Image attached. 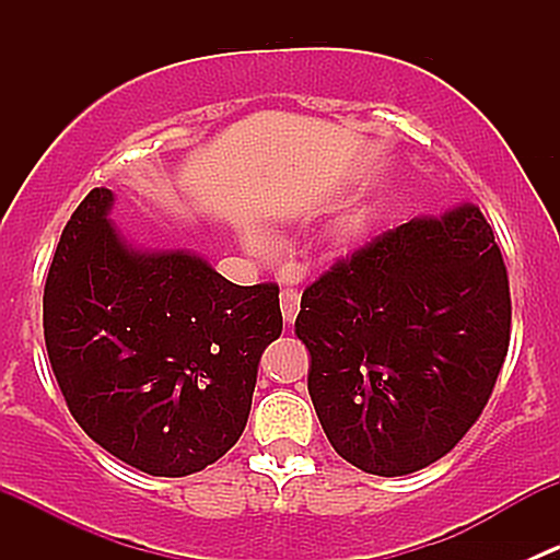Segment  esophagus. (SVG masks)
<instances>
[{
	"instance_id": "34e87169",
	"label": "esophagus",
	"mask_w": 560,
	"mask_h": 560,
	"mask_svg": "<svg viewBox=\"0 0 560 560\" xmlns=\"http://www.w3.org/2000/svg\"><path fill=\"white\" fill-rule=\"evenodd\" d=\"M298 308H301V295H298V290L281 292V314H284L287 325H292V322H295Z\"/></svg>"
}]
</instances>
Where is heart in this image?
Listing matches in <instances>:
<instances>
[{"instance_id": "heart-1", "label": "heart", "mask_w": 560, "mask_h": 560, "mask_svg": "<svg viewBox=\"0 0 560 560\" xmlns=\"http://www.w3.org/2000/svg\"><path fill=\"white\" fill-rule=\"evenodd\" d=\"M248 241H252V246H257V248H268L270 246V235L265 233V230H259V228H254L252 233H248Z\"/></svg>"}]
</instances>
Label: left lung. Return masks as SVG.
Returning <instances> with one entry per match:
<instances>
[{
  "label": "left lung",
  "instance_id": "obj_1",
  "mask_svg": "<svg viewBox=\"0 0 560 560\" xmlns=\"http://www.w3.org/2000/svg\"><path fill=\"white\" fill-rule=\"evenodd\" d=\"M510 322L504 259L474 202L409 219L338 259L295 319L327 442L376 477L436 463L482 415Z\"/></svg>",
  "mask_w": 560,
  "mask_h": 560
}]
</instances>
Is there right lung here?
I'll return each instance as SVG.
<instances>
[{"label":"right lung","mask_w":560,"mask_h":560,"mask_svg":"<svg viewBox=\"0 0 560 560\" xmlns=\"http://www.w3.org/2000/svg\"><path fill=\"white\" fill-rule=\"evenodd\" d=\"M110 189L67 222L43 295L50 369L78 425L151 477H186L244 433L279 287H238L191 248L135 244Z\"/></svg>","instance_id":"1"}]
</instances>
